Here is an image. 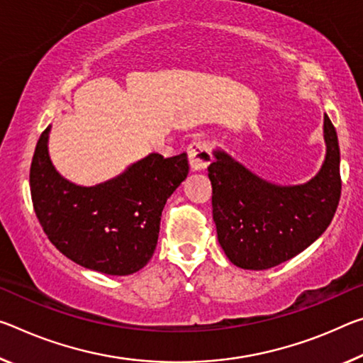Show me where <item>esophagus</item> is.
I'll return each instance as SVG.
<instances>
[{
    "label": "esophagus",
    "instance_id": "1",
    "mask_svg": "<svg viewBox=\"0 0 363 363\" xmlns=\"http://www.w3.org/2000/svg\"><path fill=\"white\" fill-rule=\"evenodd\" d=\"M187 153L192 171H205L206 166H208L213 160L210 143L203 139L194 140L191 145H189Z\"/></svg>",
    "mask_w": 363,
    "mask_h": 363
}]
</instances>
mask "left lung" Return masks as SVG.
<instances>
[{
  "label": "left lung",
  "mask_w": 363,
  "mask_h": 363,
  "mask_svg": "<svg viewBox=\"0 0 363 363\" xmlns=\"http://www.w3.org/2000/svg\"><path fill=\"white\" fill-rule=\"evenodd\" d=\"M325 161L306 184L279 186L262 179L216 148L208 166L213 221L229 262L268 269L291 260L326 231L341 197L339 143L325 114Z\"/></svg>",
  "instance_id": "8db88e82"
}]
</instances>
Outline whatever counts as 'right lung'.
Returning <instances> with one entry per match:
<instances>
[{
    "instance_id": "right-lung-1",
    "label": "right lung",
    "mask_w": 363,
    "mask_h": 363,
    "mask_svg": "<svg viewBox=\"0 0 363 363\" xmlns=\"http://www.w3.org/2000/svg\"><path fill=\"white\" fill-rule=\"evenodd\" d=\"M50 130L51 125L40 135L30 166L33 210L50 242L94 272H139L157 249L166 200L189 174L187 155L150 153L113 179L84 187L51 163Z\"/></svg>"
}]
</instances>
